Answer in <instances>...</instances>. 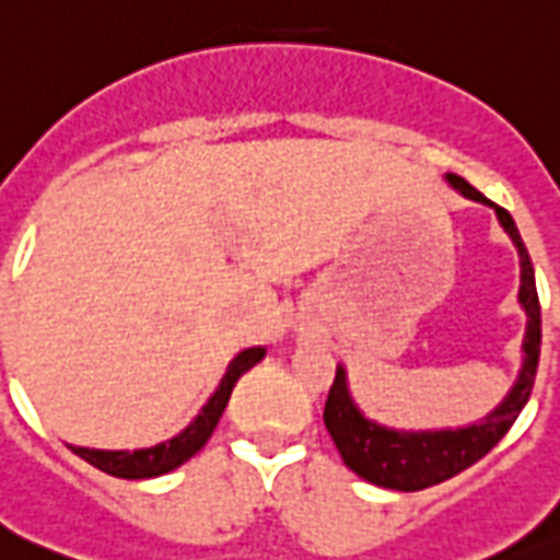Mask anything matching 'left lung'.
Instances as JSON below:
<instances>
[{
  "instance_id": "obj_1",
  "label": "left lung",
  "mask_w": 560,
  "mask_h": 560,
  "mask_svg": "<svg viewBox=\"0 0 560 560\" xmlns=\"http://www.w3.org/2000/svg\"><path fill=\"white\" fill-rule=\"evenodd\" d=\"M447 183L468 200L491 206L500 220V226L509 232L512 244L521 255V305L526 311V337H523V369L517 374V383L505 400L494 412H488L479 424L459 427V430H424V433H409V430H392L372 418H366L351 400L349 383H346V369L337 366V377L331 383L328 400H325V427L331 433L342 462L349 465L358 477L374 482L392 491H421V488L439 486L444 479L456 477L474 462H479L491 447H494L509 427L517 421L521 409L535 386V372H538L540 358V302L538 288H535V270L532 258L523 246V237L514 226L512 214L500 209L497 202L477 191L456 174H447Z\"/></svg>"
}]
</instances>
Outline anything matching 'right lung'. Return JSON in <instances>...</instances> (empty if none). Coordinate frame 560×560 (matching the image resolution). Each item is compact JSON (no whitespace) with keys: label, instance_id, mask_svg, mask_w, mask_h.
I'll list each match as a JSON object with an SVG mask.
<instances>
[{"label":"right lung","instance_id":"obj_1","mask_svg":"<svg viewBox=\"0 0 560 560\" xmlns=\"http://www.w3.org/2000/svg\"><path fill=\"white\" fill-rule=\"evenodd\" d=\"M264 354H267L264 346L241 351V354L229 363L223 381H220V386L209 398V404L200 409V416L194 418L183 433L168 439V442L153 444V447H142V451H92V447H74V444H69V447H72L74 456H81L83 462H90L92 468L104 470V474H109V477H118V479L162 477V474H168V470L179 468L183 462L191 459L194 453L209 442L211 433H214V427H218L220 416H223V409H226L229 395H232V389H235L237 377H241L244 372H249L255 363H261Z\"/></svg>","mask_w":560,"mask_h":560}]
</instances>
